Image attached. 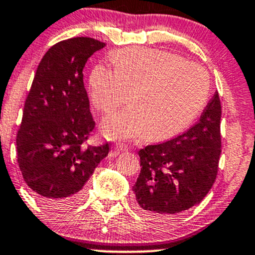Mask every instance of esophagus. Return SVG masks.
I'll use <instances>...</instances> for the list:
<instances>
[{
  "instance_id": "obj_1",
  "label": "esophagus",
  "mask_w": 255,
  "mask_h": 255,
  "mask_svg": "<svg viewBox=\"0 0 255 255\" xmlns=\"http://www.w3.org/2000/svg\"><path fill=\"white\" fill-rule=\"evenodd\" d=\"M128 147L125 146L123 144H116V146H115V151H116L117 153H121V152H125V151H127Z\"/></svg>"
}]
</instances>
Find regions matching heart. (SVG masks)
Instances as JSON below:
<instances>
[{
    "instance_id": "b5f03b06",
    "label": "heart",
    "mask_w": 255,
    "mask_h": 255,
    "mask_svg": "<svg viewBox=\"0 0 255 255\" xmlns=\"http://www.w3.org/2000/svg\"><path fill=\"white\" fill-rule=\"evenodd\" d=\"M114 68L97 64L89 76L91 100L97 110L111 114L103 134L113 140L146 138L162 140L184 130L205 108L209 75L200 64L167 50L128 47L113 55ZM132 98H130V94Z\"/></svg>"
}]
</instances>
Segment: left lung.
I'll use <instances>...</instances> for the list:
<instances>
[{
    "label": "left lung",
    "mask_w": 255,
    "mask_h": 255,
    "mask_svg": "<svg viewBox=\"0 0 255 255\" xmlns=\"http://www.w3.org/2000/svg\"><path fill=\"white\" fill-rule=\"evenodd\" d=\"M219 93L196 125L177 138L139 151L140 174L133 191L142 214L173 218L200 203L218 174L222 135Z\"/></svg>",
    "instance_id": "1"
}]
</instances>
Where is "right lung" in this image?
I'll return each instance as SVG.
<instances>
[{
	"instance_id": "obj_1",
	"label": "right lung",
	"mask_w": 255,
	"mask_h": 255,
	"mask_svg": "<svg viewBox=\"0 0 255 255\" xmlns=\"http://www.w3.org/2000/svg\"><path fill=\"white\" fill-rule=\"evenodd\" d=\"M105 47L91 37L55 43L38 64L16 134L18 164L24 181L44 206L66 208L109 153V144H87L96 127L83 85V68Z\"/></svg>"
}]
</instances>
